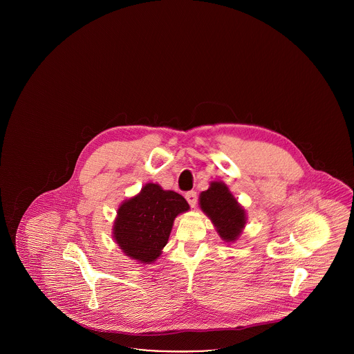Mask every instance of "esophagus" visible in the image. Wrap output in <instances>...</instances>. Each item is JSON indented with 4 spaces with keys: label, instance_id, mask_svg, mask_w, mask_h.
I'll return each mask as SVG.
<instances>
[{
    "label": "esophagus",
    "instance_id": "esophagus-1",
    "mask_svg": "<svg viewBox=\"0 0 354 354\" xmlns=\"http://www.w3.org/2000/svg\"><path fill=\"white\" fill-rule=\"evenodd\" d=\"M185 199H187L188 204L194 208L196 205V203H198V195H196L195 191H189V192L185 194Z\"/></svg>",
    "mask_w": 354,
    "mask_h": 354
}]
</instances>
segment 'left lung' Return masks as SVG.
Wrapping results in <instances>:
<instances>
[{
  "mask_svg": "<svg viewBox=\"0 0 354 354\" xmlns=\"http://www.w3.org/2000/svg\"><path fill=\"white\" fill-rule=\"evenodd\" d=\"M199 205L224 241L234 243L241 235L247 223L245 209L223 182H212L208 189L203 191Z\"/></svg>",
  "mask_w": 354,
  "mask_h": 354,
  "instance_id": "obj_1",
  "label": "left lung"
}]
</instances>
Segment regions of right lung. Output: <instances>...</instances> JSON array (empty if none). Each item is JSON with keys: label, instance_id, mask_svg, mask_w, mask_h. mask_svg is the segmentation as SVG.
Instances as JSON below:
<instances>
[{"label": "right lung", "instance_id": "1", "mask_svg": "<svg viewBox=\"0 0 354 354\" xmlns=\"http://www.w3.org/2000/svg\"><path fill=\"white\" fill-rule=\"evenodd\" d=\"M189 205L182 195L147 183L119 205L113 237L130 259L151 264L169 241L174 220Z\"/></svg>", "mask_w": 354, "mask_h": 354}]
</instances>
